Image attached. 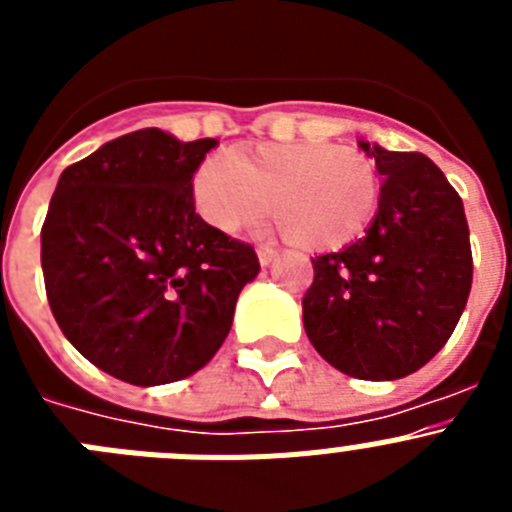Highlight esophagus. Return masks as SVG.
I'll use <instances>...</instances> for the list:
<instances>
[{
  "label": "esophagus",
  "instance_id": "obj_1",
  "mask_svg": "<svg viewBox=\"0 0 512 512\" xmlns=\"http://www.w3.org/2000/svg\"><path fill=\"white\" fill-rule=\"evenodd\" d=\"M259 264L261 266H269L271 261L277 259V248H271V246H259Z\"/></svg>",
  "mask_w": 512,
  "mask_h": 512
}]
</instances>
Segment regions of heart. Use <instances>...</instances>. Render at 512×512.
<instances>
[{"mask_svg":"<svg viewBox=\"0 0 512 512\" xmlns=\"http://www.w3.org/2000/svg\"><path fill=\"white\" fill-rule=\"evenodd\" d=\"M194 205L220 233L259 225L269 210L295 246L333 251L372 223L379 182L372 161L330 143H274L205 158L192 179Z\"/></svg>","mask_w":512,"mask_h":512,"instance_id":"b5f03b06","label":"heart"}]
</instances>
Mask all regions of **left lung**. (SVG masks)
<instances>
[{"label": "left lung", "mask_w": 512, "mask_h": 512, "mask_svg": "<svg viewBox=\"0 0 512 512\" xmlns=\"http://www.w3.org/2000/svg\"><path fill=\"white\" fill-rule=\"evenodd\" d=\"M359 148L382 176L379 210L364 238L312 259L302 320L330 366L379 382L418 372L449 341L472 289V248L461 197L431 158Z\"/></svg>", "instance_id": "obj_1"}]
</instances>
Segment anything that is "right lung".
Returning a JSON list of instances; mask_svg holds the SVG:
<instances>
[{
    "instance_id": "1",
    "label": "right lung",
    "mask_w": 512,
    "mask_h": 512,
    "mask_svg": "<svg viewBox=\"0 0 512 512\" xmlns=\"http://www.w3.org/2000/svg\"><path fill=\"white\" fill-rule=\"evenodd\" d=\"M215 146L135 130L58 179L40 230L45 295L76 351L122 382L202 369L261 269L253 246L194 212L192 176Z\"/></svg>"
}]
</instances>
